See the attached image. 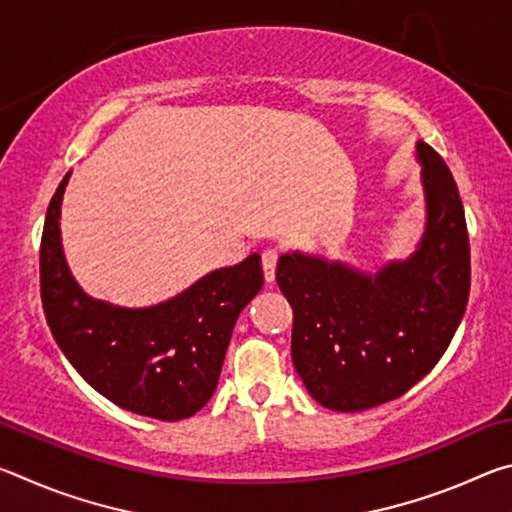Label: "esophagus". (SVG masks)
<instances>
[{
    "mask_svg": "<svg viewBox=\"0 0 512 512\" xmlns=\"http://www.w3.org/2000/svg\"><path fill=\"white\" fill-rule=\"evenodd\" d=\"M277 250L268 248L262 253V268H264V280L271 284L275 280V268H277Z\"/></svg>",
    "mask_w": 512,
    "mask_h": 512,
    "instance_id": "1",
    "label": "esophagus"
}]
</instances>
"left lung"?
<instances>
[{"mask_svg":"<svg viewBox=\"0 0 512 512\" xmlns=\"http://www.w3.org/2000/svg\"><path fill=\"white\" fill-rule=\"evenodd\" d=\"M427 221L411 257L377 273L284 253L275 280L293 309L291 359L325 409L354 413L404 395L443 357L470 296V239L445 160L415 144Z\"/></svg>","mask_w":512,"mask_h":512,"instance_id":"8db88e82","label":"left lung"}]
</instances>
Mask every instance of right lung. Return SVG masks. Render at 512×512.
I'll list each match as a JSON object with an SVG mask.
<instances>
[{
	"label": "right lung",
	"mask_w": 512,
	"mask_h": 512,
	"mask_svg": "<svg viewBox=\"0 0 512 512\" xmlns=\"http://www.w3.org/2000/svg\"><path fill=\"white\" fill-rule=\"evenodd\" d=\"M51 198L40 244V296L58 348L94 391L146 418L176 422L201 411L219 384L237 318L264 284L259 255L203 275L153 307L90 298L65 262L60 205Z\"/></svg>",
	"instance_id": "1"
}]
</instances>
